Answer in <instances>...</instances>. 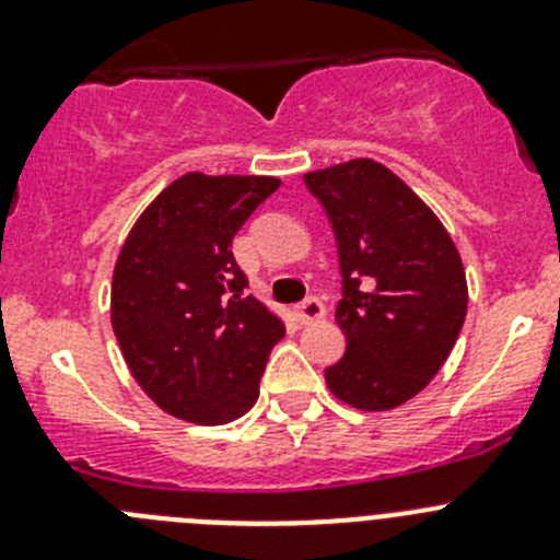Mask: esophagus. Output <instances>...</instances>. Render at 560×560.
<instances>
[{
  "label": "esophagus",
  "mask_w": 560,
  "mask_h": 560,
  "mask_svg": "<svg viewBox=\"0 0 560 560\" xmlns=\"http://www.w3.org/2000/svg\"><path fill=\"white\" fill-rule=\"evenodd\" d=\"M294 316H296V323H300V325H311V323H316V319H323L325 305L319 303L316 296H308V300H303V303L296 305Z\"/></svg>",
  "instance_id": "obj_1"
}]
</instances>
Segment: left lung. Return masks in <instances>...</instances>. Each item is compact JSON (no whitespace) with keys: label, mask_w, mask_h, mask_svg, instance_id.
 Wrapping results in <instances>:
<instances>
[{"label":"left lung","mask_w":560,"mask_h":560,"mask_svg":"<svg viewBox=\"0 0 560 560\" xmlns=\"http://www.w3.org/2000/svg\"><path fill=\"white\" fill-rule=\"evenodd\" d=\"M334 226L341 269L336 323L348 350L325 370L330 393L364 412L407 404L438 375L468 311L452 235L373 160L305 173Z\"/></svg>","instance_id":"left-lung-1"}]
</instances>
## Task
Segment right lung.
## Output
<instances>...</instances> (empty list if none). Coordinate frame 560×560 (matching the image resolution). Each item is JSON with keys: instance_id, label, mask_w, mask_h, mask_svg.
<instances>
[{"instance_id": "1", "label": "right lung", "mask_w": 560, "mask_h": 560, "mask_svg": "<svg viewBox=\"0 0 560 560\" xmlns=\"http://www.w3.org/2000/svg\"><path fill=\"white\" fill-rule=\"evenodd\" d=\"M275 176L185 173L148 205L112 280V328L148 398L190 423L249 412L283 323L246 294L232 237Z\"/></svg>"}]
</instances>
